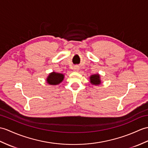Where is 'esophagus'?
<instances>
[{
  "label": "esophagus",
  "mask_w": 148,
  "mask_h": 148,
  "mask_svg": "<svg viewBox=\"0 0 148 148\" xmlns=\"http://www.w3.org/2000/svg\"><path fill=\"white\" fill-rule=\"evenodd\" d=\"M79 68L77 66H76V67H75L74 68V71H78V70H79Z\"/></svg>",
  "instance_id": "obj_1"
}]
</instances>
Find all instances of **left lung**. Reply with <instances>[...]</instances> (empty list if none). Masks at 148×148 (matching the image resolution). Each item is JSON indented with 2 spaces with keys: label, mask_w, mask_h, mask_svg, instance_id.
<instances>
[{
  "label": "left lung",
  "mask_w": 148,
  "mask_h": 148,
  "mask_svg": "<svg viewBox=\"0 0 148 148\" xmlns=\"http://www.w3.org/2000/svg\"><path fill=\"white\" fill-rule=\"evenodd\" d=\"M90 81L92 84L98 85L100 84V79H99V75L98 74H95L92 75L90 77Z\"/></svg>",
  "instance_id": "8db88e82"
}]
</instances>
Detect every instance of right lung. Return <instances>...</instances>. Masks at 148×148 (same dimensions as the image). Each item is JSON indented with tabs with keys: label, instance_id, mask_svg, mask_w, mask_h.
Masks as SVG:
<instances>
[{
	"label": "right lung",
	"instance_id": "right-lung-1",
	"mask_svg": "<svg viewBox=\"0 0 148 148\" xmlns=\"http://www.w3.org/2000/svg\"><path fill=\"white\" fill-rule=\"evenodd\" d=\"M64 75L62 74L56 73L53 72L52 73L49 74L47 79V81L49 84L51 85H57L62 81L64 79Z\"/></svg>",
	"mask_w": 148,
	"mask_h": 148
}]
</instances>
